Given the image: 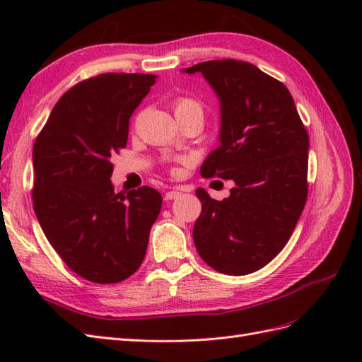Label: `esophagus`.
I'll list each match as a JSON object with an SVG mask.
<instances>
[{"instance_id": "esophagus-1", "label": "esophagus", "mask_w": 362, "mask_h": 362, "mask_svg": "<svg viewBox=\"0 0 362 362\" xmlns=\"http://www.w3.org/2000/svg\"><path fill=\"white\" fill-rule=\"evenodd\" d=\"M180 194H182L180 191H168L165 194V201H173V199H177Z\"/></svg>"}]
</instances>
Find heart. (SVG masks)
Segmentation results:
<instances>
[{
	"instance_id": "b5f03b06",
	"label": "heart",
	"mask_w": 362,
	"mask_h": 362,
	"mask_svg": "<svg viewBox=\"0 0 362 362\" xmlns=\"http://www.w3.org/2000/svg\"><path fill=\"white\" fill-rule=\"evenodd\" d=\"M175 110H197L202 112V107L194 99L189 98H180L175 101Z\"/></svg>"
}]
</instances>
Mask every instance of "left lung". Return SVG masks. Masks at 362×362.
Returning <instances> with one entry per match:
<instances>
[{
	"label": "left lung",
	"instance_id": "8db88e82",
	"mask_svg": "<svg viewBox=\"0 0 362 362\" xmlns=\"http://www.w3.org/2000/svg\"><path fill=\"white\" fill-rule=\"evenodd\" d=\"M182 71L201 73L221 103L219 146L201 174L235 182L224 201L196 189V249L221 274H252L279 255L303 211L308 134L289 90L255 65L209 60Z\"/></svg>",
	"mask_w": 362,
	"mask_h": 362
}]
</instances>
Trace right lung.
<instances>
[{"label":"right lung","instance_id":"right-lung-1","mask_svg":"<svg viewBox=\"0 0 362 362\" xmlns=\"http://www.w3.org/2000/svg\"><path fill=\"white\" fill-rule=\"evenodd\" d=\"M156 74L104 73L59 99L33 149L35 216L73 272L119 283L141 266L161 209L151 187L115 193L110 157L126 148L129 118Z\"/></svg>","mask_w":362,"mask_h":362}]
</instances>
